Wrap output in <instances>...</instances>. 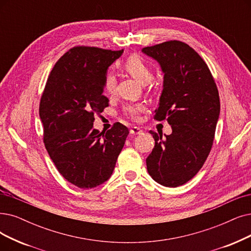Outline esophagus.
<instances>
[{
	"label": "esophagus",
	"mask_w": 251,
	"mask_h": 251,
	"mask_svg": "<svg viewBox=\"0 0 251 251\" xmlns=\"http://www.w3.org/2000/svg\"><path fill=\"white\" fill-rule=\"evenodd\" d=\"M142 129L140 128V127H138V126H134V127H132L131 128V131H129V133H131L132 135H140V134H142Z\"/></svg>",
	"instance_id": "34e87169"
}]
</instances>
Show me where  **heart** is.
Here are the masks:
<instances>
[{
  "instance_id": "b5f03b06",
  "label": "heart",
  "mask_w": 251,
  "mask_h": 251,
  "mask_svg": "<svg viewBox=\"0 0 251 251\" xmlns=\"http://www.w3.org/2000/svg\"><path fill=\"white\" fill-rule=\"evenodd\" d=\"M124 68L126 71L131 75L134 79H136L139 83L146 84L151 81L152 79V71L149 65L144 61L142 57L138 55L129 56L124 64ZM104 89L109 95L113 94L115 89V77L113 74L108 73L104 80ZM145 110V106L143 104L128 105L125 108V113L131 117L132 119H139L140 113Z\"/></svg>"
}]
</instances>
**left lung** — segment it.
I'll use <instances>...</instances> for the list:
<instances>
[{"label": "left lung", "mask_w": 251, "mask_h": 251, "mask_svg": "<svg viewBox=\"0 0 251 251\" xmlns=\"http://www.w3.org/2000/svg\"><path fill=\"white\" fill-rule=\"evenodd\" d=\"M142 52L164 74L154 118L167 119L172 127L166 138L149 132L155 145L146 158L147 171L157 183L177 187L200 171L211 150L220 112L218 91L208 66L187 44L174 40Z\"/></svg>", "instance_id": "8db88e82"}]
</instances>
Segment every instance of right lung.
Returning <instances> with one entry per match:
<instances>
[{"instance_id": "1", "label": "right lung", "mask_w": 251, "mask_h": 251, "mask_svg": "<svg viewBox=\"0 0 251 251\" xmlns=\"http://www.w3.org/2000/svg\"><path fill=\"white\" fill-rule=\"evenodd\" d=\"M124 50L77 46L58 59L40 102L44 144L58 172L80 188L111 177L128 129L115 124L106 133L94 128L95 114L109 106L103 96L107 70Z\"/></svg>"}]
</instances>
